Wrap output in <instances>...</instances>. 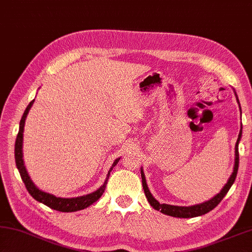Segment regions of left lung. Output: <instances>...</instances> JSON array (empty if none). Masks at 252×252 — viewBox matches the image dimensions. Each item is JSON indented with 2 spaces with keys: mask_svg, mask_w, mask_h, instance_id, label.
I'll return each instance as SVG.
<instances>
[{
  "mask_svg": "<svg viewBox=\"0 0 252 252\" xmlns=\"http://www.w3.org/2000/svg\"><path fill=\"white\" fill-rule=\"evenodd\" d=\"M235 91V89H234ZM235 95L237 99V102L239 104V109L241 112V108H240V103L239 100H238L237 94L235 91ZM241 135H242V126L239 132V135H238V139L236 142V146H235V165H234V171H232L230 177L228 178L227 183L225 186L222 187L221 190L219 191L217 195H215L212 199L207 200V202H204L202 204H197L194 206H174V205H168V204H159L157 199L153 197V195L151 194V191L148 187V184H146V180H145V175L143 172V168L141 167V177H142V186H143L144 189V194L148 198V202L150 205L155 210H159V212L167 215V216H172V217H176V218H193V217H197V216H202V215L207 214L210 210H213L216 206L221 202V199L225 197L226 194L228 193V190L230 189V187L234 184V182L236 180L237 176V172H238V166H239V152H238V145H239V142L241 140Z\"/></svg>",
  "mask_w": 252,
  "mask_h": 252,
  "instance_id": "8db88e82",
  "label": "left lung"
}]
</instances>
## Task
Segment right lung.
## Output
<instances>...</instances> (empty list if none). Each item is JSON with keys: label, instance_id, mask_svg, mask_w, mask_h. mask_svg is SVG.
Wrapping results in <instances>:
<instances>
[{"label": "right lung", "instance_id": "add662e5", "mask_svg": "<svg viewBox=\"0 0 252 252\" xmlns=\"http://www.w3.org/2000/svg\"><path fill=\"white\" fill-rule=\"evenodd\" d=\"M34 101H35V99L32 100V101L30 102V104L25 109L24 114H23V117L21 119L20 129H18V134H17V138L15 141V151H14L16 167H17L18 172H20V174H21V177H22L23 182H24L27 190H29V193L31 194L32 197L37 200V202L48 206V207H50L52 209L58 210V212L71 213V212H77V210H81V209L89 207L90 205H93L94 202H97V200L101 197V195L103 194L104 189H106L109 176H110V172L112 171V168L117 165L120 158L114 159L112 166L110 167V170H109V172L107 174L106 181H104L103 184L100 186L97 190H94V193H90L88 195H84V196H79V197L63 198V197H57V196L46 193V191L39 189L38 187L34 184V182L31 180V177L29 175V173H27V170L25 167L24 159H23V132H24L26 117L30 112V109L32 108V106H33Z\"/></svg>", "mask_w": 252, "mask_h": 252}]
</instances>
